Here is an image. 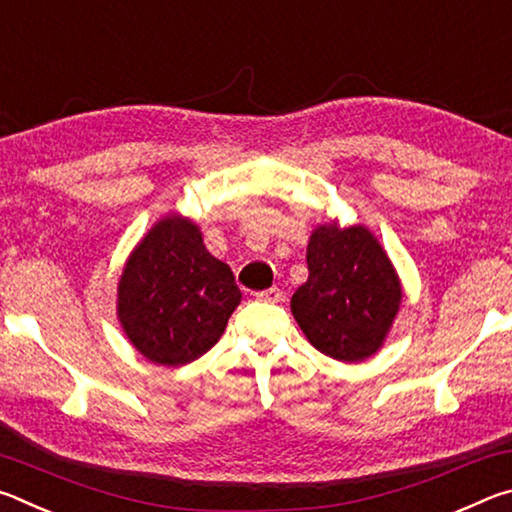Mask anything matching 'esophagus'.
<instances>
[{
  "label": "esophagus",
  "instance_id": "obj_1",
  "mask_svg": "<svg viewBox=\"0 0 512 512\" xmlns=\"http://www.w3.org/2000/svg\"><path fill=\"white\" fill-rule=\"evenodd\" d=\"M255 298L259 302H280L282 300V291L277 287H271V289H264V291H257Z\"/></svg>",
  "mask_w": 512,
  "mask_h": 512
}]
</instances>
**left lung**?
I'll list each match as a JSON object with an SVG mask.
<instances>
[{
    "instance_id": "8db88e82",
    "label": "left lung",
    "mask_w": 512,
    "mask_h": 512,
    "mask_svg": "<svg viewBox=\"0 0 512 512\" xmlns=\"http://www.w3.org/2000/svg\"><path fill=\"white\" fill-rule=\"evenodd\" d=\"M309 277L291 314L318 352L359 363L384 345L402 305V280L366 225L318 223L307 244Z\"/></svg>"
}]
</instances>
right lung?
Returning a JSON list of instances; mask_svg holds the SVG:
<instances>
[{
  "mask_svg": "<svg viewBox=\"0 0 512 512\" xmlns=\"http://www.w3.org/2000/svg\"><path fill=\"white\" fill-rule=\"evenodd\" d=\"M241 291L230 266L183 214L153 223L128 255L117 284V320L144 359L178 368L221 339Z\"/></svg>",
  "mask_w": 512,
  "mask_h": 512,
  "instance_id": "add662e5",
  "label": "right lung"
}]
</instances>
